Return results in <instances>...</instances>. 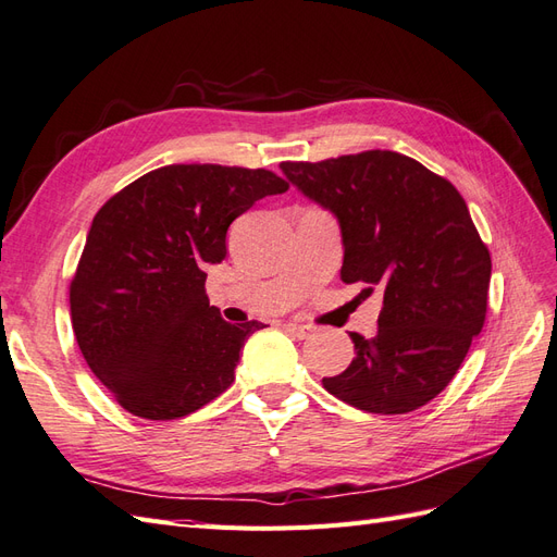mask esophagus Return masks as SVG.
<instances>
[{"label": "esophagus", "instance_id": "34e87169", "mask_svg": "<svg viewBox=\"0 0 557 557\" xmlns=\"http://www.w3.org/2000/svg\"><path fill=\"white\" fill-rule=\"evenodd\" d=\"M284 330H287L292 336H296V338H306V336H310V326L308 324H301V322H287L284 324Z\"/></svg>", "mask_w": 557, "mask_h": 557}]
</instances>
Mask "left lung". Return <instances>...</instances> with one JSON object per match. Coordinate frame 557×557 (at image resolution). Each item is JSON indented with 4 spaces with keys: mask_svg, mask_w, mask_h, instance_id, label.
I'll list each match as a JSON object with an SVG mask.
<instances>
[{
    "mask_svg": "<svg viewBox=\"0 0 557 557\" xmlns=\"http://www.w3.org/2000/svg\"><path fill=\"white\" fill-rule=\"evenodd\" d=\"M344 237L346 284L383 287L379 332L350 334L355 360L322 386L372 414H407L449 386L487 315L492 256L463 197L393 150L282 162Z\"/></svg>",
    "mask_w": 557,
    "mask_h": 557,
    "instance_id": "obj_1",
    "label": "left lung"
}]
</instances>
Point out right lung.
I'll use <instances>...</instances> for the list:
<instances>
[{"mask_svg":"<svg viewBox=\"0 0 557 557\" xmlns=\"http://www.w3.org/2000/svg\"><path fill=\"white\" fill-rule=\"evenodd\" d=\"M287 188L268 169L169 164L98 209L70 315L89 369L134 417H188L231 388L242 346L263 324L225 322L205 270L225 259L239 213Z\"/></svg>","mask_w":557,"mask_h":557,"instance_id":"obj_1","label":"right lung"}]
</instances>
